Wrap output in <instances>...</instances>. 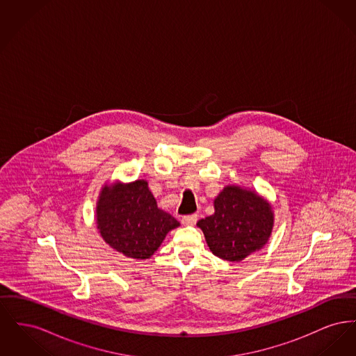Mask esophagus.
Listing matches in <instances>:
<instances>
[{
	"mask_svg": "<svg viewBox=\"0 0 356 356\" xmlns=\"http://www.w3.org/2000/svg\"><path fill=\"white\" fill-rule=\"evenodd\" d=\"M196 221H197V215H196V213L188 215V216H184V218L181 219V222H183L184 225H195Z\"/></svg>",
	"mask_w": 356,
	"mask_h": 356,
	"instance_id": "obj_1",
	"label": "esophagus"
}]
</instances>
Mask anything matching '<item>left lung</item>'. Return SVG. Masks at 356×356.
<instances>
[{
    "instance_id": "8db88e82",
    "label": "left lung",
    "mask_w": 356,
    "mask_h": 356,
    "mask_svg": "<svg viewBox=\"0 0 356 356\" xmlns=\"http://www.w3.org/2000/svg\"><path fill=\"white\" fill-rule=\"evenodd\" d=\"M215 213L197 221L211 252L228 261H241L261 250L271 236V204L254 191L227 186L213 202Z\"/></svg>"
}]
</instances>
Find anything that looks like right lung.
<instances>
[{
	"instance_id": "obj_1",
	"label": "right lung",
	"mask_w": 356,
	"mask_h": 356,
	"mask_svg": "<svg viewBox=\"0 0 356 356\" xmlns=\"http://www.w3.org/2000/svg\"><path fill=\"white\" fill-rule=\"evenodd\" d=\"M96 222L104 241L132 259L151 257L180 222L160 209L145 180L102 186Z\"/></svg>"
}]
</instances>
